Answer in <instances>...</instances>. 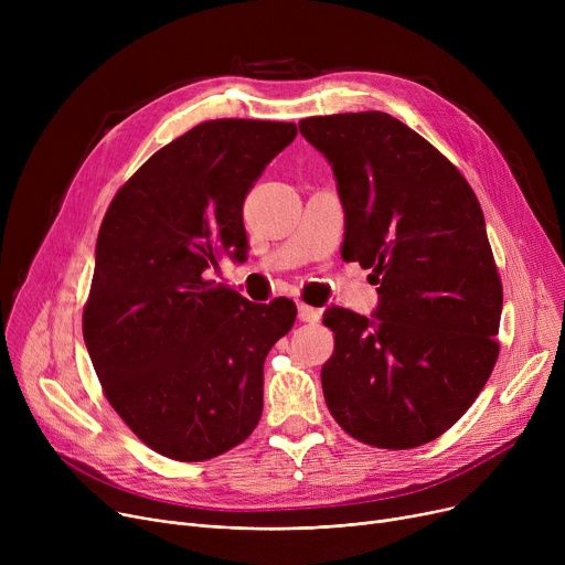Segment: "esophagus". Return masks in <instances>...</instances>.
Returning a JSON list of instances; mask_svg holds the SVG:
<instances>
[{"label": "esophagus", "instance_id": "esophagus-1", "mask_svg": "<svg viewBox=\"0 0 565 565\" xmlns=\"http://www.w3.org/2000/svg\"><path fill=\"white\" fill-rule=\"evenodd\" d=\"M298 318H300L302 322H318V320H320V311L313 309V307H309V305H300V307H298Z\"/></svg>", "mask_w": 565, "mask_h": 565}]
</instances>
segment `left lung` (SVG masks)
<instances>
[{
  "mask_svg": "<svg viewBox=\"0 0 565 565\" xmlns=\"http://www.w3.org/2000/svg\"><path fill=\"white\" fill-rule=\"evenodd\" d=\"M302 137L332 164L341 256L371 267L366 318L330 307L320 371L337 424L371 447L414 449L447 433L494 369L503 292L486 217L462 173L384 111L311 116Z\"/></svg>",
  "mask_w": 565,
  "mask_h": 565,
  "instance_id": "left-lung-1",
  "label": "left lung"
}]
</instances>
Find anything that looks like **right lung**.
<instances>
[{
	"label": "right lung",
	"mask_w": 565,
	"mask_h": 565,
	"mask_svg": "<svg viewBox=\"0 0 565 565\" xmlns=\"http://www.w3.org/2000/svg\"><path fill=\"white\" fill-rule=\"evenodd\" d=\"M298 135L220 118L173 139L116 192L100 224L82 332L105 396L153 451L181 462L245 441L263 412V364L298 309L207 281L247 258L243 203Z\"/></svg>",
	"instance_id": "1"
}]
</instances>
